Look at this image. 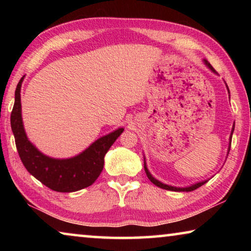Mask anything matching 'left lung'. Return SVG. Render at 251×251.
Listing matches in <instances>:
<instances>
[{
	"label": "left lung",
	"mask_w": 251,
	"mask_h": 251,
	"mask_svg": "<svg viewBox=\"0 0 251 251\" xmlns=\"http://www.w3.org/2000/svg\"><path fill=\"white\" fill-rule=\"evenodd\" d=\"M202 61H203V63H205V65L208 67V69H209V70L212 72V73L216 74V71L214 70V67H212V66L210 65V63L208 62L206 58H203ZM226 87H227L228 93H229V94H230V92H229V88H228V86H227V84H226ZM229 99H230V95H229ZM233 129H235V124L232 125V129H231V133H230V137H229V146H228L227 156H228V154H229V151H230V144H231V137H232ZM144 169H145V173H146V175H147V177H148V179H150V180L152 182V184L156 185L157 187H159V188H163V189H166V190H172V192H192V190H195V189L199 188V187L202 186L203 184H206V182H207L208 180H209V179H206V180H202V181H198V182H196V184H193V185L187 186V187H176V186H172V185L164 184V182H161V181H159L158 179H156V178H155L154 176H152L151 174L150 173V171H148L147 165H146V158H145V157H144Z\"/></svg>",
	"instance_id": "obj_1"
}]
</instances>
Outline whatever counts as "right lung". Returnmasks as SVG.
<instances>
[{"mask_svg":"<svg viewBox=\"0 0 251 251\" xmlns=\"http://www.w3.org/2000/svg\"><path fill=\"white\" fill-rule=\"evenodd\" d=\"M24 76L15 90V101L11 114V127L16 148L25 168L32 176L52 190L59 193L77 192L91 186L100 175L104 157L114 142L124 131L123 127L110 131L92 143L86 150L70 158H53L40 151L26 135L22 120L21 87Z\"/></svg>","mask_w":251,"mask_h":251,"instance_id":"1","label":"right lung"}]
</instances>
